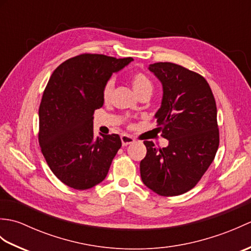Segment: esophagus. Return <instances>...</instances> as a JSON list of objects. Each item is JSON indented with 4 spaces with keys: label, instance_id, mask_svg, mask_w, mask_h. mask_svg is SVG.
I'll list each match as a JSON object with an SVG mask.
<instances>
[{
    "label": "esophagus",
    "instance_id": "34e87169",
    "mask_svg": "<svg viewBox=\"0 0 251 251\" xmlns=\"http://www.w3.org/2000/svg\"><path fill=\"white\" fill-rule=\"evenodd\" d=\"M121 139H122L123 146H128V145H130V143H132V142L135 141L134 138L128 136V135H122L121 136Z\"/></svg>",
    "mask_w": 251,
    "mask_h": 251
}]
</instances>
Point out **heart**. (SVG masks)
Listing matches in <instances>:
<instances>
[{
    "label": "heart",
    "mask_w": 251,
    "mask_h": 251,
    "mask_svg": "<svg viewBox=\"0 0 251 251\" xmlns=\"http://www.w3.org/2000/svg\"><path fill=\"white\" fill-rule=\"evenodd\" d=\"M130 84L137 96L145 92H152V83L143 73H135L130 78ZM112 89H113V83H106L103 89V98L105 100L110 98Z\"/></svg>",
    "instance_id": "obj_1"
}]
</instances>
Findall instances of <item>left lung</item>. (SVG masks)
Instances as JSON below:
<instances>
[{"mask_svg":"<svg viewBox=\"0 0 251 251\" xmlns=\"http://www.w3.org/2000/svg\"><path fill=\"white\" fill-rule=\"evenodd\" d=\"M162 84L161 108L155 113L166 148L143 141L142 182L162 196L183 194L199 182L219 147L217 106L209 84L193 71L172 62L149 66Z\"/></svg>","mask_w":251,"mask_h":251,"instance_id":"8db88e82","label":"left lung"}]
</instances>
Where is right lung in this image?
<instances>
[{
	"label": "right lung",
	"instance_id": "obj_1",
	"mask_svg": "<svg viewBox=\"0 0 251 251\" xmlns=\"http://www.w3.org/2000/svg\"><path fill=\"white\" fill-rule=\"evenodd\" d=\"M134 60L84 54L52 72L39 109V141L51 172L66 185L87 190L102 182L122 147L119 135H94V112L103 105L112 74Z\"/></svg>",
	"mask_w": 251,
	"mask_h": 251
}]
</instances>
